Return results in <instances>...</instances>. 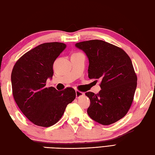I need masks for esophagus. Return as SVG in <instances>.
Listing matches in <instances>:
<instances>
[{
	"mask_svg": "<svg viewBox=\"0 0 155 155\" xmlns=\"http://www.w3.org/2000/svg\"><path fill=\"white\" fill-rule=\"evenodd\" d=\"M83 94L84 93H83V92L79 91L78 90H76V97H77V98H79L80 97L83 96Z\"/></svg>",
	"mask_w": 155,
	"mask_h": 155,
	"instance_id": "1",
	"label": "esophagus"
}]
</instances>
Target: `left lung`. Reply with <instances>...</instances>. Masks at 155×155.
Here are the masks:
<instances>
[{"instance_id":"left-lung-1","label":"left lung","mask_w":155,"mask_h":155,"mask_svg":"<svg viewBox=\"0 0 155 155\" xmlns=\"http://www.w3.org/2000/svg\"><path fill=\"white\" fill-rule=\"evenodd\" d=\"M88 58V77L101 81L98 94L87 92L91 103L89 117L108 125L123 118L133 103L137 77L130 57L124 50L101 40L77 42Z\"/></svg>"}]
</instances>
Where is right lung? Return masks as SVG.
Wrapping results in <instances>:
<instances>
[{
	"mask_svg": "<svg viewBox=\"0 0 155 155\" xmlns=\"http://www.w3.org/2000/svg\"><path fill=\"white\" fill-rule=\"evenodd\" d=\"M65 48L62 42L41 44L23 54L13 67V97L25 116L37 126L48 127L57 123L76 97L71 87L60 91L46 87L47 78L54 73V62Z\"/></svg>",
	"mask_w": 155,
	"mask_h": 155,
	"instance_id": "obj_1",
	"label": "right lung"
}]
</instances>
